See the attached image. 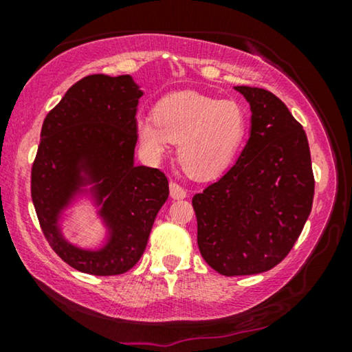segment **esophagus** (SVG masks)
<instances>
[{
	"label": "esophagus",
	"mask_w": 352,
	"mask_h": 352,
	"mask_svg": "<svg viewBox=\"0 0 352 352\" xmlns=\"http://www.w3.org/2000/svg\"><path fill=\"white\" fill-rule=\"evenodd\" d=\"M170 194H171L173 199L179 200V199H186L187 190L181 184H177L176 181H171L170 182Z\"/></svg>",
	"instance_id": "1"
}]
</instances>
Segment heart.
<instances>
[{"mask_svg":"<svg viewBox=\"0 0 352 352\" xmlns=\"http://www.w3.org/2000/svg\"><path fill=\"white\" fill-rule=\"evenodd\" d=\"M248 131V113L237 100L179 91L160 99L153 117L136 122L144 152L160 158L177 146V162L195 179H214L229 170Z\"/></svg>","mask_w":352,"mask_h":352,"instance_id":"b5f03b06","label":"heart"}]
</instances>
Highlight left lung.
Instances as JSON below:
<instances>
[{
  "mask_svg": "<svg viewBox=\"0 0 352 352\" xmlns=\"http://www.w3.org/2000/svg\"><path fill=\"white\" fill-rule=\"evenodd\" d=\"M252 107V134L235 165L195 194L197 243L223 276H252L290 253L314 200L305 129L271 91L235 86Z\"/></svg>",
  "mask_w": 352,
  "mask_h": 352,
  "instance_id": "obj_1",
  "label": "left lung"
}]
</instances>
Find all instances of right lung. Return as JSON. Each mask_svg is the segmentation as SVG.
<instances>
[{"mask_svg":"<svg viewBox=\"0 0 352 352\" xmlns=\"http://www.w3.org/2000/svg\"><path fill=\"white\" fill-rule=\"evenodd\" d=\"M142 93L129 75H88L46 115L32 165L30 189L51 248L76 271L118 276L146 250L158 210L170 195L165 173L134 165L136 109ZM98 182L113 239L100 252L74 249L60 237L55 216L78 184V162Z\"/></svg>","mask_w":352,"mask_h":352,"instance_id":"add662e5","label":"right lung"}]
</instances>
